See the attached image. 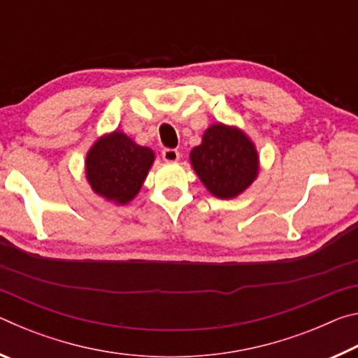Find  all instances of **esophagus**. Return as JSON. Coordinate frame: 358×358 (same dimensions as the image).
I'll return each instance as SVG.
<instances>
[{
  "label": "esophagus",
  "instance_id": "obj_1",
  "mask_svg": "<svg viewBox=\"0 0 358 358\" xmlns=\"http://www.w3.org/2000/svg\"><path fill=\"white\" fill-rule=\"evenodd\" d=\"M162 159H164L166 162H177L180 159V151L175 148L162 150Z\"/></svg>",
  "mask_w": 358,
  "mask_h": 358
}]
</instances>
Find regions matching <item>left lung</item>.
Returning a JSON list of instances; mask_svg holds the SVG:
<instances>
[{
    "instance_id": "8db88e82",
    "label": "left lung",
    "mask_w": 358,
    "mask_h": 358,
    "mask_svg": "<svg viewBox=\"0 0 358 358\" xmlns=\"http://www.w3.org/2000/svg\"><path fill=\"white\" fill-rule=\"evenodd\" d=\"M194 171L217 199H234L252 185L259 173L256 145L243 131L222 123L203 132L202 143L189 155Z\"/></svg>"
}]
</instances>
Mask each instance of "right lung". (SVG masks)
<instances>
[{"instance_id": "right-lung-1", "label": "right lung", "mask_w": 358, "mask_h": 358, "mask_svg": "<svg viewBox=\"0 0 358 358\" xmlns=\"http://www.w3.org/2000/svg\"><path fill=\"white\" fill-rule=\"evenodd\" d=\"M153 162V150L137 145L124 132L113 131L90 148L85 173L98 196L126 205L141 191Z\"/></svg>"}]
</instances>
